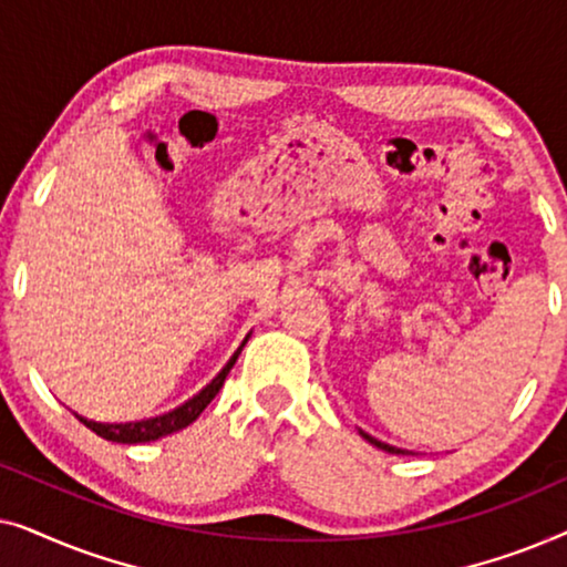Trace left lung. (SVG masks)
<instances>
[{
  "instance_id": "left-lung-1",
  "label": "left lung",
  "mask_w": 567,
  "mask_h": 567,
  "mask_svg": "<svg viewBox=\"0 0 567 567\" xmlns=\"http://www.w3.org/2000/svg\"><path fill=\"white\" fill-rule=\"evenodd\" d=\"M361 436L367 439L369 444H374L377 449H382V452H390V454H410V452H405V449H398V446L384 444V441H379V439H374V436H369V433H363V431H361Z\"/></svg>"
}]
</instances>
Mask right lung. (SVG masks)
<instances>
[{"label": "right lung", "mask_w": 567, "mask_h": 567, "mask_svg": "<svg viewBox=\"0 0 567 567\" xmlns=\"http://www.w3.org/2000/svg\"><path fill=\"white\" fill-rule=\"evenodd\" d=\"M247 338L243 340V346L237 348L235 355L227 361V367H224L219 374H216L212 382L204 386V390H200L198 394H193L188 402H183L181 408L169 410V413H165V415L146 417V421H131V423H97V421H87V417H82V415H76V417H80V421L87 425L90 431H95L97 436H103L105 441H115V444H146V441H157L162 436H169V433H175V431H183L185 425H190L193 421H196V417L206 410L208 402L219 394V390L224 386V379H227L231 367H235L237 355L243 353Z\"/></svg>", "instance_id": "1"}]
</instances>
